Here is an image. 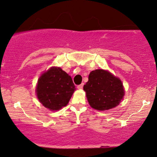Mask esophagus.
<instances>
[{"instance_id": "obj_1", "label": "esophagus", "mask_w": 157, "mask_h": 157, "mask_svg": "<svg viewBox=\"0 0 157 157\" xmlns=\"http://www.w3.org/2000/svg\"><path fill=\"white\" fill-rule=\"evenodd\" d=\"M83 85H84V83H82V84L79 85V86H77V89H82V88H83Z\"/></svg>"}]
</instances>
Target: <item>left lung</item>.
Masks as SVG:
<instances>
[{
  "instance_id": "obj_1",
  "label": "left lung",
  "mask_w": 157,
  "mask_h": 157,
  "mask_svg": "<svg viewBox=\"0 0 157 157\" xmlns=\"http://www.w3.org/2000/svg\"><path fill=\"white\" fill-rule=\"evenodd\" d=\"M83 90L89 105L98 111L116 107L125 95L120 78L103 69H96L89 74V81L84 85Z\"/></svg>"
}]
</instances>
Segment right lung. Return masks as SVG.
<instances>
[{"mask_svg":"<svg viewBox=\"0 0 157 157\" xmlns=\"http://www.w3.org/2000/svg\"><path fill=\"white\" fill-rule=\"evenodd\" d=\"M75 89L71 76L60 67H52L39 77L36 94L44 107L57 111L67 105Z\"/></svg>","mask_w":157,"mask_h":157,"instance_id":"add662e5","label":"right lung"}]
</instances>
